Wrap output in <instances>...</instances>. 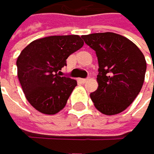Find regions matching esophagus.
<instances>
[{
    "instance_id": "1",
    "label": "esophagus",
    "mask_w": 154,
    "mask_h": 154,
    "mask_svg": "<svg viewBox=\"0 0 154 154\" xmlns=\"http://www.w3.org/2000/svg\"><path fill=\"white\" fill-rule=\"evenodd\" d=\"M87 80H88L87 79H79V81H80L81 83H85Z\"/></svg>"
}]
</instances>
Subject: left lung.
Here are the masks:
<instances>
[{"mask_svg": "<svg viewBox=\"0 0 154 154\" xmlns=\"http://www.w3.org/2000/svg\"><path fill=\"white\" fill-rule=\"evenodd\" d=\"M99 61V87L90 98L104 115L123 112L142 88L147 62L140 49L126 37L114 32L81 36Z\"/></svg>", "mask_w": 154, "mask_h": 154, "instance_id": "8db88e82", "label": "left lung"}]
</instances>
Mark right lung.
Here are the masks:
<instances>
[{
  "instance_id": "add662e5",
  "label": "right lung",
  "mask_w": 154,
  "mask_h": 154,
  "mask_svg": "<svg viewBox=\"0 0 154 154\" xmlns=\"http://www.w3.org/2000/svg\"><path fill=\"white\" fill-rule=\"evenodd\" d=\"M79 35H54L32 41L17 58V75L31 106L47 115L65 107L76 80L60 76L69 55L82 48Z\"/></svg>"
}]
</instances>
